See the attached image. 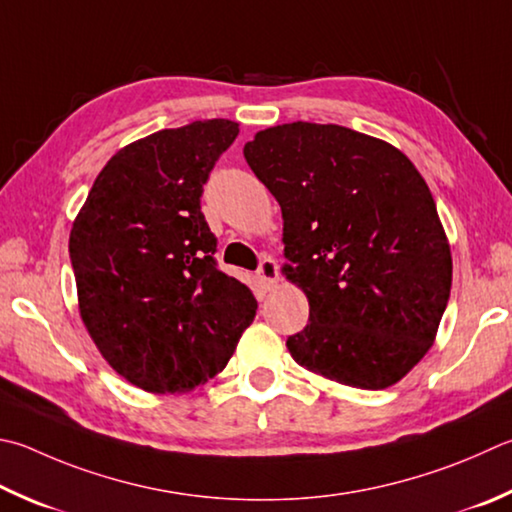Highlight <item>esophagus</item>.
<instances>
[{"label":"esophagus","instance_id":"esophagus-1","mask_svg":"<svg viewBox=\"0 0 512 512\" xmlns=\"http://www.w3.org/2000/svg\"><path fill=\"white\" fill-rule=\"evenodd\" d=\"M277 275H280V271H277L275 259L273 257H264L262 262H259V268H257L259 282H262L264 286H273L277 282Z\"/></svg>","mask_w":512,"mask_h":512}]
</instances>
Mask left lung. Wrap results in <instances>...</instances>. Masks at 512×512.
Listing matches in <instances>:
<instances>
[{
  "mask_svg": "<svg viewBox=\"0 0 512 512\" xmlns=\"http://www.w3.org/2000/svg\"><path fill=\"white\" fill-rule=\"evenodd\" d=\"M244 156L282 208V271L309 297L293 360L358 389L398 383L432 347L452 286L423 176L380 138L302 120L257 132Z\"/></svg>",
  "mask_w": 512,
  "mask_h": 512,
  "instance_id": "1",
  "label": "left lung"
}]
</instances>
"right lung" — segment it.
<instances>
[{
	"mask_svg": "<svg viewBox=\"0 0 512 512\" xmlns=\"http://www.w3.org/2000/svg\"><path fill=\"white\" fill-rule=\"evenodd\" d=\"M237 134L232 120H194L123 147L73 221L82 322L145 392H190L217 376L255 318L250 288L217 268L201 212L203 183Z\"/></svg>",
	"mask_w": 512,
	"mask_h": 512,
	"instance_id": "right-lung-1",
	"label": "right lung"
}]
</instances>
